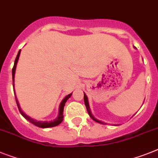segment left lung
Returning a JSON list of instances; mask_svg holds the SVG:
<instances>
[{
  "label": "left lung",
  "mask_w": 158,
  "mask_h": 158,
  "mask_svg": "<svg viewBox=\"0 0 158 158\" xmlns=\"http://www.w3.org/2000/svg\"><path fill=\"white\" fill-rule=\"evenodd\" d=\"M84 104H85V106H86V108H87V112H88V114H89V116H91V118L92 119V120H94L95 121L98 122V123H99V124H104V122H102L100 121V120H96L95 117H94L93 116H92V114H91V111H90V108H89V104H88V101H87V95L84 94Z\"/></svg>",
  "instance_id": "obj_1"
}]
</instances>
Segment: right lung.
<instances>
[{"instance_id":"1","label":"right lung","mask_w":158,"mask_h":158,"mask_svg":"<svg viewBox=\"0 0 158 158\" xmlns=\"http://www.w3.org/2000/svg\"><path fill=\"white\" fill-rule=\"evenodd\" d=\"M20 53H21V50L18 51V54L16 57V59H15V62H14V67H13V70H12V75H13V86H14V75H15V70H16V67H17V63H18V59H19V56H20ZM72 93L69 94L68 95H67L64 99H63V101L61 102L60 106H59V116L55 119V120H52V121H37V120H34V119H32L30 118V116H28L27 115L24 113L22 112V110H21V108L19 107V104H18V99H16V103H17V105H18V108L19 109V112L20 113L22 114V116L26 118V120H29L30 123H32L33 124H34L35 126L37 127H40V128H51V127H54V126H57V125H59L60 124L61 122L63 120V109H64V106L65 104H66V102H67V99L71 97Z\"/></svg>"}]
</instances>
